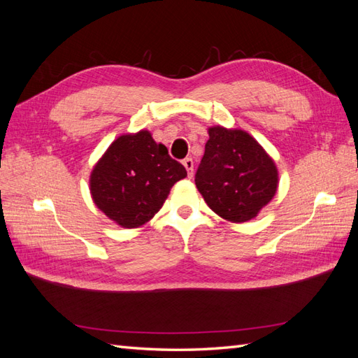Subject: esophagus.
Here are the masks:
<instances>
[{
    "label": "esophagus",
    "instance_id": "esophagus-1",
    "mask_svg": "<svg viewBox=\"0 0 358 358\" xmlns=\"http://www.w3.org/2000/svg\"><path fill=\"white\" fill-rule=\"evenodd\" d=\"M182 164L185 166V169L188 171V176L192 178V175H194V161H192V158H185L182 161Z\"/></svg>",
    "mask_w": 358,
    "mask_h": 358
}]
</instances>
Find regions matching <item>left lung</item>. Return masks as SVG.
Returning <instances> with one entry per match:
<instances>
[{"mask_svg": "<svg viewBox=\"0 0 358 358\" xmlns=\"http://www.w3.org/2000/svg\"><path fill=\"white\" fill-rule=\"evenodd\" d=\"M196 173L209 208L230 222H246L275 197L279 176L273 158L243 129L215 125Z\"/></svg>", "mask_w": 358, "mask_h": 358, "instance_id": "left-lung-1", "label": "left lung"}]
</instances>
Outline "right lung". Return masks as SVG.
<instances>
[{
  "instance_id": "add662e5",
  "label": "right lung",
  "mask_w": 358,
  "mask_h": 358,
  "mask_svg": "<svg viewBox=\"0 0 358 358\" xmlns=\"http://www.w3.org/2000/svg\"><path fill=\"white\" fill-rule=\"evenodd\" d=\"M183 178L185 167L142 129L113 140L91 171L90 189L107 218L124 229H138L154 218Z\"/></svg>"
}]
</instances>
